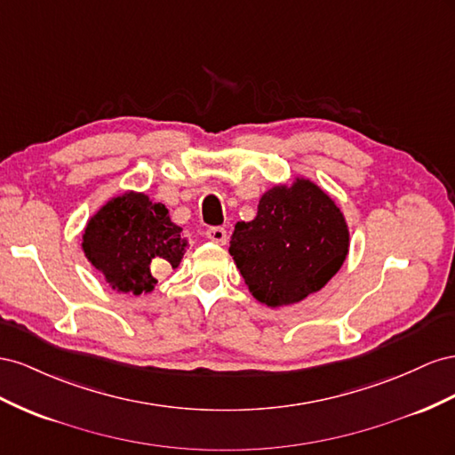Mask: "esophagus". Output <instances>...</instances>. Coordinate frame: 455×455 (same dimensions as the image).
<instances>
[{
    "label": "esophagus",
    "instance_id": "34e87169",
    "mask_svg": "<svg viewBox=\"0 0 455 455\" xmlns=\"http://www.w3.org/2000/svg\"><path fill=\"white\" fill-rule=\"evenodd\" d=\"M205 238L215 242V243H220V245L227 243V240H228L227 230L223 227H210L205 230Z\"/></svg>",
    "mask_w": 455,
    "mask_h": 455
}]
</instances>
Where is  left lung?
<instances>
[{
    "mask_svg": "<svg viewBox=\"0 0 455 455\" xmlns=\"http://www.w3.org/2000/svg\"><path fill=\"white\" fill-rule=\"evenodd\" d=\"M228 251L257 301L291 305L320 291L341 268L348 228L326 192L297 179L263 194L257 217L236 223Z\"/></svg>",
    "mask_w": 455,
    "mask_h": 455,
    "instance_id": "1",
    "label": "left lung"
}]
</instances>
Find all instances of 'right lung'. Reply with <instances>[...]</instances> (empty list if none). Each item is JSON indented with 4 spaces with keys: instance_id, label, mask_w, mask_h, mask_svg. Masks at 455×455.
<instances>
[{
    "instance_id": "1",
    "label": "right lung",
    "mask_w": 455,
    "mask_h": 455,
    "mask_svg": "<svg viewBox=\"0 0 455 455\" xmlns=\"http://www.w3.org/2000/svg\"><path fill=\"white\" fill-rule=\"evenodd\" d=\"M183 228L172 223L164 204L127 192L102 205L84 235L85 257L120 293L140 295L156 283L152 265L179 267L187 250Z\"/></svg>"
}]
</instances>
